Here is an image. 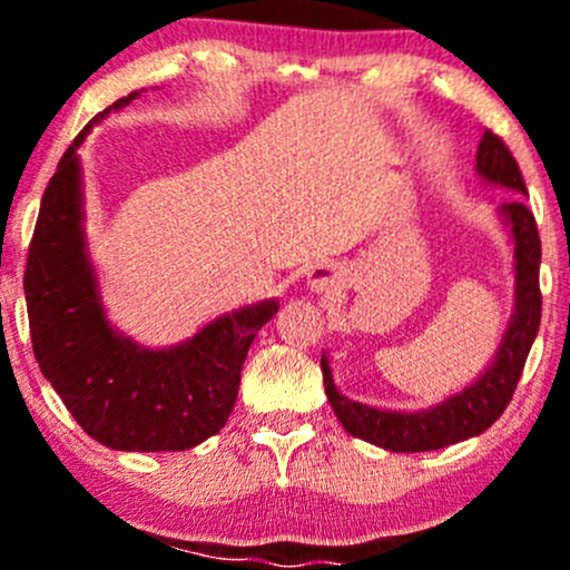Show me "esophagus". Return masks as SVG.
I'll list each match as a JSON object with an SVG mask.
<instances>
[{"mask_svg":"<svg viewBox=\"0 0 570 570\" xmlns=\"http://www.w3.org/2000/svg\"><path fill=\"white\" fill-rule=\"evenodd\" d=\"M305 284L313 294L337 292L340 284H343V271H340L335 263H318L307 271Z\"/></svg>","mask_w":570,"mask_h":570,"instance_id":"obj_1","label":"esophagus"}]
</instances>
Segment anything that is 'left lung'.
Here are the masks:
<instances>
[{
    "mask_svg": "<svg viewBox=\"0 0 570 570\" xmlns=\"http://www.w3.org/2000/svg\"><path fill=\"white\" fill-rule=\"evenodd\" d=\"M474 168L485 185L503 187L512 195H522V198L528 195L512 153L490 130H485L480 147H476ZM522 198L499 206V219L507 227L509 244H512V316H509V324L503 330L493 358L472 383L423 410L372 407V404L340 394L335 375H332L330 353H322L326 399H330L337 421L343 423V429L351 436H358V440L375 444V448L391 450V453H426V450H440L448 448V444L463 442L469 436H480L503 415L541 324V240L531 208L525 206Z\"/></svg>",
    "mask_w": 570,
    "mask_h": 570,
    "instance_id": "8db88e82",
    "label": "left lung"
}]
</instances>
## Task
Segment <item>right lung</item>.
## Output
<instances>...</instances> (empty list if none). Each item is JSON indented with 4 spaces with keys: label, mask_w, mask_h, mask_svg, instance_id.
Segmentation results:
<instances>
[{
    "label": "right lung",
    "mask_w": 570,
    "mask_h": 570,
    "mask_svg": "<svg viewBox=\"0 0 570 570\" xmlns=\"http://www.w3.org/2000/svg\"><path fill=\"white\" fill-rule=\"evenodd\" d=\"M139 96L134 90L94 117L58 163L29 246L26 311L39 370L96 442L126 453H181L225 429L246 353L278 313V299L222 313L193 337L160 348L136 343L107 316L85 235L77 149L96 122Z\"/></svg>",
    "instance_id": "1"
}]
</instances>
